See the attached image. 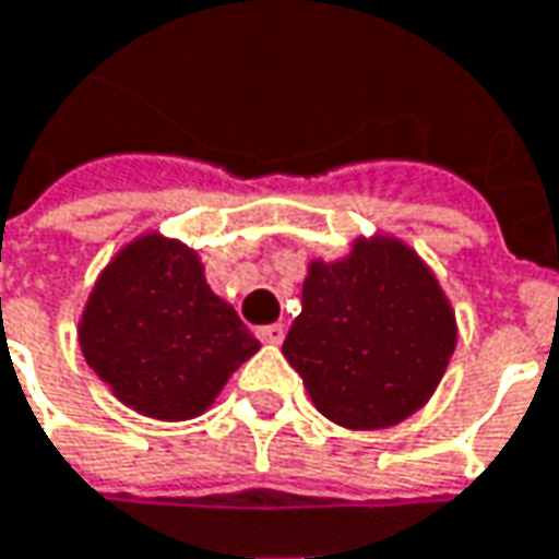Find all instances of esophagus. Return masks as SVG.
I'll return each mask as SVG.
<instances>
[{"label": "esophagus", "instance_id": "1", "mask_svg": "<svg viewBox=\"0 0 559 559\" xmlns=\"http://www.w3.org/2000/svg\"><path fill=\"white\" fill-rule=\"evenodd\" d=\"M255 336H259L261 343L280 346V343L286 340V328H283V324H264V328H259V331H255Z\"/></svg>", "mask_w": 559, "mask_h": 559}]
</instances>
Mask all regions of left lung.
I'll list each match as a JSON object with an SVG mask.
<instances>
[{"label": "left lung", "instance_id": "1", "mask_svg": "<svg viewBox=\"0 0 559 559\" xmlns=\"http://www.w3.org/2000/svg\"><path fill=\"white\" fill-rule=\"evenodd\" d=\"M283 355L316 409L352 430L409 418L457 343L454 312L425 261L400 240H358L349 259L312 261Z\"/></svg>", "mask_w": 559, "mask_h": 559}]
</instances>
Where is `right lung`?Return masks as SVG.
Returning a JSON list of instances; mask_svg holds the SVG:
<instances>
[{"label":"right lung","mask_w":559,"mask_h":559,"mask_svg":"<svg viewBox=\"0 0 559 559\" xmlns=\"http://www.w3.org/2000/svg\"><path fill=\"white\" fill-rule=\"evenodd\" d=\"M86 364L141 415L195 418L259 340L210 292L189 247L146 235L98 276L81 319Z\"/></svg>","instance_id":"add662e5"}]
</instances>
